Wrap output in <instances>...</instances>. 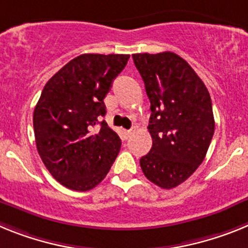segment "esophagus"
Listing matches in <instances>:
<instances>
[{
	"label": "esophagus",
	"mask_w": 248,
	"mask_h": 248,
	"mask_svg": "<svg viewBox=\"0 0 248 248\" xmlns=\"http://www.w3.org/2000/svg\"><path fill=\"white\" fill-rule=\"evenodd\" d=\"M124 133H126L127 137H130L131 135H132V133H133V130H127V131H124Z\"/></svg>",
	"instance_id": "34e87169"
}]
</instances>
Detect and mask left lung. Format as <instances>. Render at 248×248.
<instances>
[{"label":"left lung","mask_w":248,"mask_h":248,"mask_svg":"<svg viewBox=\"0 0 248 248\" xmlns=\"http://www.w3.org/2000/svg\"><path fill=\"white\" fill-rule=\"evenodd\" d=\"M132 59L151 102L152 147L140 165L152 184L173 188L197 170L210 147L215 132L210 93L176 53H135Z\"/></svg>","instance_id":"1"}]
</instances>
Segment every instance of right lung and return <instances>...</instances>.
Returning a JSON list of instances; mask_svg holds the SVG:
<instances>
[{
    "label": "right lung",
    "instance_id": "add662e5",
    "mask_svg": "<svg viewBox=\"0 0 248 248\" xmlns=\"http://www.w3.org/2000/svg\"><path fill=\"white\" fill-rule=\"evenodd\" d=\"M130 55L85 53L45 85L33 112L36 146L61 185L88 191L106 177L121 140L105 120L103 98Z\"/></svg>",
    "mask_w": 248,
    "mask_h": 248
}]
</instances>
